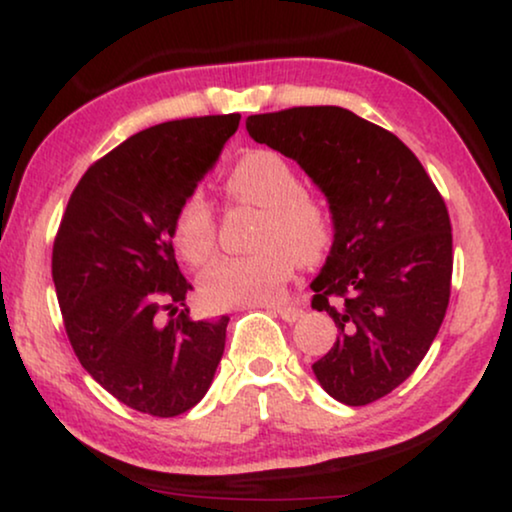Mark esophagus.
<instances>
[{"label": "esophagus", "mask_w": 512, "mask_h": 512, "mask_svg": "<svg viewBox=\"0 0 512 512\" xmlns=\"http://www.w3.org/2000/svg\"><path fill=\"white\" fill-rule=\"evenodd\" d=\"M272 312L279 314V317H282L284 321H289V324H291V321H296L300 314H303L300 307H291V305L289 307H277V310H272Z\"/></svg>", "instance_id": "obj_1"}]
</instances>
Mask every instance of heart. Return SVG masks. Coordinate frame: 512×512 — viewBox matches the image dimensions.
I'll return each instance as SVG.
<instances>
[{"label": "heart", "mask_w": 512, "mask_h": 512, "mask_svg": "<svg viewBox=\"0 0 512 512\" xmlns=\"http://www.w3.org/2000/svg\"><path fill=\"white\" fill-rule=\"evenodd\" d=\"M228 205L263 209L249 256L223 258L200 277V296L214 307L270 305L284 296L298 265L310 268L328 256L335 221L328 205L307 193L296 167L272 149H251L223 179ZM174 244L191 265H205L219 249V221L198 193L174 214Z\"/></svg>", "instance_id": "heart-1"}]
</instances>
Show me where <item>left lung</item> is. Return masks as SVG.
Returning <instances> with one entry per match:
<instances>
[{
  "label": "left lung",
  "instance_id": "obj_1",
  "mask_svg": "<svg viewBox=\"0 0 512 512\" xmlns=\"http://www.w3.org/2000/svg\"><path fill=\"white\" fill-rule=\"evenodd\" d=\"M249 137L296 160L326 193L335 240L312 282V307L338 340L312 363L345 405H368L415 373L452 291L445 200L394 132L342 107H291L247 118Z\"/></svg>",
  "mask_w": 512,
  "mask_h": 512
}]
</instances>
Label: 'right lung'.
Returning a JSON list of instances; mask_svg holds the SVG:
<instances>
[{
	"instance_id": "right-lung-1",
	"label": "right lung",
	"mask_w": 512,
	"mask_h": 512,
	"mask_svg": "<svg viewBox=\"0 0 512 512\" xmlns=\"http://www.w3.org/2000/svg\"><path fill=\"white\" fill-rule=\"evenodd\" d=\"M240 114L146 128L95 160L53 242V284L76 359L137 412L177 417L207 394L228 317L195 321L172 247L181 200L216 163ZM168 319H164V314Z\"/></svg>"
}]
</instances>
